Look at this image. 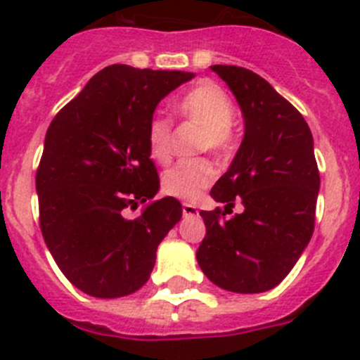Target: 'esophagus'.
Listing matches in <instances>:
<instances>
[{
    "label": "esophagus",
    "instance_id": "obj_1",
    "mask_svg": "<svg viewBox=\"0 0 360 360\" xmlns=\"http://www.w3.org/2000/svg\"><path fill=\"white\" fill-rule=\"evenodd\" d=\"M184 216H198V207L193 203H184L182 205Z\"/></svg>",
    "mask_w": 360,
    "mask_h": 360
}]
</instances>
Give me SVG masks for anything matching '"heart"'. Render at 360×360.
<instances>
[{
	"label": "heart",
	"mask_w": 360,
	"mask_h": 360,
	"mask_svg": "<svg viewBox=\"0 0 360 360\" xmlns=\"http://www.w3.org/2000/svg\"><path fill=\"white\" fill-rule=\"evenodd\" d=\"M174 110L184 120L203 127L198 150L225 155L232 148L230 124L233 121V103L225 91L216 84L203 82L187 91L174 105ZM146 141L150 157L155 162H167L173 151V123L160 114L151 115L146 127ZM216 169L207 158L180 160L164 173L162 189L171 196L182 200H198L203 191L214 182Z\"/></svg>",
	"instance_id": "obj_1"
}]
</instances>
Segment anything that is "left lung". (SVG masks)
I'll use <instances>...</instances> for the list:
<instances>
[{
	"label": "left lung",
	"mask_w": 360,
	"mask_h": 360,
	"mask_svg": "<svg viewBox=\"0 0 360 360\" xmlns=\"http://www.w3.org/2000/svg\"><path fill=\"white\" fill-rule=\"evenodd\" d=\"M233 92L245 137L210 196L225 210H202L205 239L196 252L207 278L232 292L276 288L314 232L319 171L303 115L257 72L210 65ZM240 202L243 212L226 214Z\"/></svg>",
	"instance_id": "obj_1"
}]
</instances>
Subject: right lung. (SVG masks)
<instances>
[{
  "label": "right lung",
  "mask_w": 360,
  "mask_h": 360,
  "mask_svg": "<svg viewBox=\"0 0 360 360\" xmlns=\"http://www.w3.org/2000/svg\"><path fill=\"white\" fill-rule=\"evenodd\" d=\"M191 78L108 65L46 131L35 176L41 232L65 278L85 295L120 298L143 288L158 245L182 217L178 200H153L160 182L146 127L160 100Z\"/></svg>",
  "instance_id": "1"
}]
</instances>
